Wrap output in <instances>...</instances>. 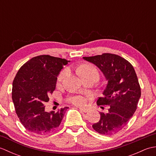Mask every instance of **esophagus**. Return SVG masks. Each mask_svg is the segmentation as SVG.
I'll return each instance as SVG.
<instances>
[{"label":"esophagus","instance_id":"34e87169","mask_svg":"<svg viewBox=\"0 0 156 156\" xmlns=\"http://www.w3.org/2000/svg\"><path fill=\"white\" fill-rule=\"evenodd\" d=\"M79 109H80V111H81L82 112H88V109L87 108H83V107H79Z\"/></svg>","mask_w":156,"mask_h":156}]
</instances>
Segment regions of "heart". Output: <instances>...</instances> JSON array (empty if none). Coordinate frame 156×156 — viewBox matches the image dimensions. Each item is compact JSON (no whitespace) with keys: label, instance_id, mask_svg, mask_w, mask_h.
<instances>
[{"label":"heart","instance_id":"heart-1","mask_svg":"<svg viewBox=\"0 0 156 156\" xmlns=\"http://www.w3.org/2000/svg\"><path fill=\"white\" fill-rule=\"evenodd\" d=\"M78 72L81 77L84 76H87L88 74H94L98 76V72L97 71V68L94 67L93 66L88 65V64H83L80 66V67L78 68ZM68 69H65L64 70H62L60 74H59L58 78V82H60L62 80L65 78L66 74H68ZM68 101L70 103L76 105V106H82L84 105L87 102V98H86L83 95L78 94L71 96L70 97L68 98Z\"/></svg>","mask_w":156,"mask_h":156}]
</instances>
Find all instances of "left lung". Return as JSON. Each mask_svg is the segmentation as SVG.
<instances>
[{"label":"left lung","mask_w":156,"mask_h":156,"mask_svg":"<svg viewBox=\"0 0 156 156\" xmlns=\"http://www.w3.org/2000/svg\"><path fill=\"white\" fill-rule=\"evenodd\" d=\"M83 59L96 65L107 80L97 105H109L107 113L100 112L101 119L92 125L98 133L111 135L127 124L137 109L141 88L135 69L130 63L118 55L102 54Z\"/></svg>","instance_id":"8db88e82"}]
</instances>
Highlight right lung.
Masks as SVG:
<instances>
[{"label":"right lung","mask_w":156,"mask_h":156,"mask_svg":"<svg viewBox=\"0 0 156 156\" xmlns=\"http://www.w3.org/2000/svg\"><path fill=\"white\" fill-rule=\"evenodd\" d=\"M69 61L49 55L31 58L16 73L12 82V99L16 113L24 127L36 135L52 133L68 107L46 112L44 103L55 90L57 76Z\"/></svg>","instance_id":"1"}]
</instances>
